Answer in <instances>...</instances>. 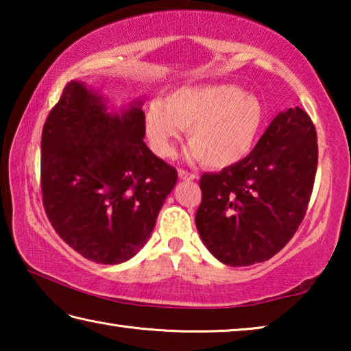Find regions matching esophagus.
Masks as SVG:
<instances>
[{"label":"esophagus","mask_w":351,"mask_h":351,"mask_svg":"<svg viewBox=\"0 0 351 351\" xmlns=\"http://www.w3.org/2000/svg\"><path fill=\"white\" fill-rule=\"evenodd\" d=\"M178 176H180V180H182V181H193L195 178H197V175L195 173H190V171L182 170V169L178 170Z\"/></svg>","instance_id":"34e87169"}]
</instances>
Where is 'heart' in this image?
<instances>
[{"instance_id":"obj_1","label":"heart","mask_w":351,"mask_h":351,"mask_svg":"<svg viewBox=\"0 0 351 351\" xmlns=\"http://www.w3.org/2000/svg\"><path fill=\"white\" fill-rule=\"evenodd\" d=\"M265 125L263 106L235 85L186 86L170 93L164 104L152 102L144 117L147 139L162 158L187 128L190 154L209 169H228L254 150Z\"/></svg>"}]
</instances>
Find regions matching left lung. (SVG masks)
I'll list each match as a JSON object with an SVG mask.
<instances>
[{"instance_id": "1", "label": "left lung", "mask_w": 351, "mask_h": 351, "mask_svg": "<svg viewBox=\"0 0 351 351\" xmlns=\"http://www.w3.org/2000/svg\"><path fill=\"white\" fill-rule=\"evenodd\" d=\"M317 170V134L295 106L278 112L241 162L204 173L195 223L204 246L228 266L269 260L305 217Z\"/></svg>"}]
</instances>
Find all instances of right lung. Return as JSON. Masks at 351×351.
Here are the masks:
<instances>
[{
    "instance_id": "right-lung-1",
    "label": "right lung",
    "mask_w": 351,
    "mask_h": 351,
    "mask_svg": "<svg viewBox=\"0 0 351 351\" xmlns=\"http://www.w3.org/2000/svg\"><path fill=\"white\" fill-rule=\"evenodd\" d=\"M142 105L110 111L99 90L73 80L45 122L46 215L66 245L96 263H123L144 247L178 180L145 145Z\"/></svg>"
}]
</instances>
